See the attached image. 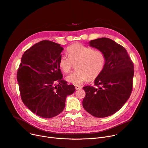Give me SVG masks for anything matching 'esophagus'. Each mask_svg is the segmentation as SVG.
<instances>
[{
    "label": "esophagus",
    "instance_id": "1",
    "mask_svg": "<svg viewBox=\"0 0 148 148\" xmlns=\"http://www.w3.org/2000/svg\"><path fill=\"white\" fill-rule=\"evenodd\" d=\"M75 89L76 90H80L81 88H82V87L81 86H75Z\"/></svg>",
    "mask_w": 148,
    "mask_h": 148
}]
</instances>
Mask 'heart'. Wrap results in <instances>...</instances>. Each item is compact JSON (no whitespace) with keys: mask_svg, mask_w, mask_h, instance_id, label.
Listing matches in <instances>:
<instances>
[{"mask_svg":"<svg viewBox=\"0 0 148 148\" xmlns=\"http://www.w3.org/2000/svg\"><path fill=\"white\" fill-rule=\"evenodd\" d=\"M69 57L62 55L58 61L60 69L65 73H69L73 64H77L76 72L66 76V79L73 85L79 86L95 79L103 70L106 64V57L101 50L81 43L72 45L67 48Z\"/></svg>","mask_w":148,"mask_h":148,"instance_id":"heart-1","label":"heart"}]
</instances>
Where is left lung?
Masks as SVG:
<instances>
[{"label": "left lung", "instance_id": "8db88e82", "mask_svg": "<svg viewBox=\"0 0 148 148\" xmlns=\"http://www.w3.org/2000/svg\"><path fill=\"white\" fill-rule=\"evenodd\" d=\"M89 45L104 52L106 64L94 81L96 87H83L86 96L82 105L92 116L106 117L120 110L129 99L132 89L134 64L126 49L110 38L91 40Z\"/></svg>", "mask_w": 148, "mask_h": 148}]
</instances>
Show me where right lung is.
Listing matches in <instances>:
<instances>
[{
    "label": "right lung",
    "mask_w": 148,
    "mask_h": 148,
    "mask_svg": "<svg viewBox=\"0 0 148 148\" xmlns=\"http://www.w3.org/2000/svg\"><path fill=\"white\" fill-rule=\"evenodd\" d=\"M63 49L55 42L43 40L25 51L17 73L21 98L32 112L43 118L58 115L67 96L75 88L62 79L58 61ZM58 81L57 86L54 83Z\"/></svg>",
    "instance_id": "obj_1"
}]
</instances>
